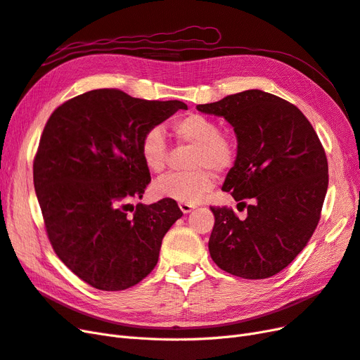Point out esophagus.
<instances>
[{"mask_svg": "<svg viewBox=\"0 0 360 360\" xmlns=\"http://www.w3.org/2000/svg\"><path fill=\"white\" fill-rule=\"evenodd\" d=\"M179 207H180V210H181L183 213H189V212H192V210L195 209V205H193V204H189V202H180Z\"/></svg>", "mask_w": 360, "mask_h": 360, "instance_id": "esophagus-1", "label": "esophagus"}]
</instances>
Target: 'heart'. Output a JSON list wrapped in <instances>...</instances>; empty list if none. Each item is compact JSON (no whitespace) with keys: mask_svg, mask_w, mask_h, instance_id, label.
Listing matches in <instances>:
<instances>
[{"mask_svg":"<svg viewBox=\"0 0 360 360\" xmlns=\"http://www.w3.org/2000/svg\"><path fill=\"white\" fill-rule=\"evenodd\" d=\"M171 135L180 144L193 146L188 159L189 171L169 172L155 184L158 197L193 204L210 192L216 183V174L230 171L237 160V144L230 136L221 134V126L202 114H188L169 124ZM169 156L167 138L159 127H151L141 138L139 158L144 167L159 174L165 169Z\"/></svg>","mask_w":360,"mask_h":360,"instance_id":"b5f03b06","label":"heart"}]
</instances>
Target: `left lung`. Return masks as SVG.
I'll list each match as a JSON object with an SVG mask.
<instances>
[{
  "label": "left lung",
  "instance_id": "obj_1",
  "mask_svg": "<svg viewBox=\"0 0 360 360\" xmlns=\"http://www.w3.org/2000/svg\"><path fill=\"white\" fill-rule=\"evenodd\" d=\"M197 110L234 127L238 155L222 191L248 210L242 221L231 207H210V257L238 278L274 276L302 252L320 221L329 168L319 135L296 105L261 90Z\"/></svg>",
  "mask_w": 360,
  "mask_h": 360
}]
</instances>
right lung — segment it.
Returning <instances> with one entry per match:
<instances>
[{"mask_svg": "<svg viewBox=\"0 0 360 360\" xmlns=\"http://www.w3.org/2000/svg\"><path fill=\"white\" fill-rule=\"evenodd\" d=\"M179 110L188 105L101 89L60 105L43 129L32 177L48 238L63 263L97 290L143 281L158 264L163 236L183 216L171 198L130 204L151 181L141 138Z\"/></svg>", "mask_w": 360, "mask_h": 360, "instance_id": "1", "label": "right lung"}]
</instances>
